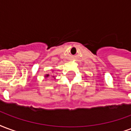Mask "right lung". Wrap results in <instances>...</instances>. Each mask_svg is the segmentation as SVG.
Here are the masks:
<instances>
[{
  "label": "right lung",
  "instance_id": "right-lung-1",
  "mask_svg": "<svg viewBox=\"0 0 131 131\" xmlns=\"http://www.w3.org/2000/svg\"><path fill=\"white\" fill-rule=\"evenodd\" d=\"M50 76H51V77H54V79L56 78V77H55V76H54V74H51V75H50V74H46V75H45V78H47V77H50Z\"/></svg>",
  "mask_w": 131,
  "mask_h": 131
}]
</instances>
